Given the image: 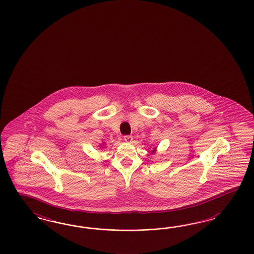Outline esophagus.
<instances>
[{"label": "esophagus", "instance_id": "esophagus-1", "mask_svg": "<svg viewBox=\"0 0 254 254\" xmlns=\"http://www.w3.org/2000/svg\"><path fill=\"white\" fill-rule=\"evenodd\" d=\"M124 139H125V141H126V142H127V143H131V142H132V140H133V137L130 136V135H127V136H124Z\"/></svg>", "mask_w": 254, "mask_h": 254}]
</instances>
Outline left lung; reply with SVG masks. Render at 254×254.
<instances>
[{
	"mask_svg": "<svg viewBox=\"0 0 254 254\" xmlns=\"http://www.w3.org/2000/svg\"><path fill=\"white\" fill-rule=\"evenodd\" d=\"M152 152H153V153H154V152H155V149H154V150H153V151H152Z\"/></svg>",
	"mask_w": 254,
	"mask_h": 254,
	"instance_id": "obj_1",
	"label": "left lung"
}]
</instances>
